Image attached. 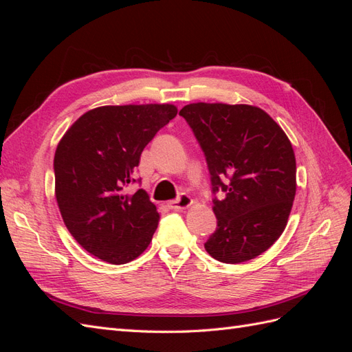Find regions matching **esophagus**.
Masks as SVG:
<instances>
[{
    "label": "esophagus",
    "instance_id": "obj_1",
    "mask_svg": "<svg viewBox=\"0 0 352 352\" xmlns=\"http://www.w3.org/2000/svg\"><path fill=\"white\" fill-rule=\"evenodd\" d=\"M192 204H194V199L186 194H182L177 199L168 202L170 208H173V210H185V208H189Z\"/></svg>",
    "mask_w": 352,
    "mask_h": 352
}]
</instances>
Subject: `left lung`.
Returning a JSON list of instances; mask_svg holds the SVG:
<instances>
[{
	"instance_id": "1",
	"label": "left lung",
	"mask_w": 352,
	"mask_h": 352,
	"mask_svg": "<svg viewBox=\"0 0 352 352\" xmlns=\"http://www.w3.org/2000/svg\"><path fill=\"white\" fill-rule=\"evenodd\" d=\"M192 127L211 175L217 229L212 258L238 264L267 251L283 233L296 192L294 148L282 127L248 104L194 102L179 111Z\"/></svg>"
}]
</instances>
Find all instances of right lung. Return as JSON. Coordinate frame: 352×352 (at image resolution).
<instances>
[{
	"label": "right lung",
	"mask_w": 352,
	"mask_h": 352,
	"mask_svg": "<svg viewBox=\"0 0 352 352\" xmlns=\"http://www.w3.org/2000/svg\"><path fill=\"white\" fill-rule=\"evenodd\" d=\"M177 114L173 104L102 105L82 114L54 155L56 198L63 221L82 248L126 264L148 248L160 214L144 189L127 184L146 144Z\"/></svg>",
	"instance_id": "add662e5"
}]
</instances>
